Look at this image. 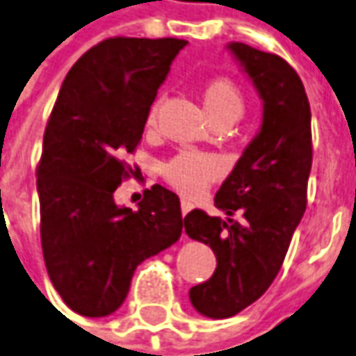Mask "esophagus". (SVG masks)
Masks as SVG:
<instances>
[{
  "label": "esophagus",
  "mask_w": 356,
  "mask_h": 356,
  "mask_svg": "<svg viewBox=\"0 0 356 356\" xmlns=\"http://www.w3.org/2000/svg\"><path fill=\"white\" fill-rule=\"evenodd\" d=\"M180 208H182V214H184V216H186L188 212H190V210H192V208H194V204H192V202H190V200H182V202H180Z\"/></svg>",
  "instance_id": "1"
}]
</instances>
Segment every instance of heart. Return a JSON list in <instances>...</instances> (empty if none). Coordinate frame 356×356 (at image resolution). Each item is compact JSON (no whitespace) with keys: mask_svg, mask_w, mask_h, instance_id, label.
<instances>
[{"mask_svg":"<svg viewBox=\"0 0 356 356\" xmlns=\"http://www.w3.org/2000/svg\"><path fill=\"white\" fill-rule=\"evenodd\" d=\"M202 102L210 120L240 116L242 112V96L238 88L226 78H218L206 83ZM156 114H158V104L152 106L148 116L150 124H154ZM218 174H220V164L214 158L194 152H182L164 166V178L168 180L170 186H174L186 196L202 194L208 184L218 178Z\"/></svg>","mask_w":356,"mask_h":356,"instance_id":"b5f03b06","label":"heart"}]
</instances>
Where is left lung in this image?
<instances>
[{
  "label": "left lung",
  "mask_w": 356,
  "mask_h": 356,
  "mask_svg": "<svg viewBox=\"0 0 356 356\" xmlns=\"http://www.w3.org/2000/svg\"><path fill=\"white\" fill-rule=\"evenodd\" d=\"M262 99V124L228 174L214 204L228 216L192 210L184 232L216 254V270L190 289L208 318H228L258 300L278 275L307 208L312 166L311 106L305 86L280 56L240 42L226 45ZM234 211L242 221H232Z\"/></svg>",
  "instance_id": "8db88e82"
}]
</instances>
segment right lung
Listing matches in <instances>:
<instances>
[{
	"label": "right lung",
	"instance_id": "add662e5",
	"mask_svg": "<svg viewBox=\"0 0 356 356\" xmlns=\"http://www.w3.org/2000/svg\"><path fill=\"white\" fill-rule=\"evenodd\" d=\"M186 40L110 38L72 65L44 134L38 166L42 250L51 284L81 316H108L134 270L182 234L180 198L146 190L138 210L114 192L132 170L152 102Z\"/></svg>",
	"mask_w": 356,
	"mask_h": 356
}]
</instances>
